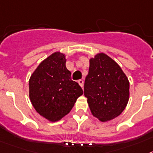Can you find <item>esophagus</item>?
<instances>
[{
  "mask_svg": "<svg viewBox=\"0 0 153 153\" xmlns=\"http://www.w3.org/2000/svg\"><path fill=\"white\" fill-rule=\"evenodd\" d=\"M78 84H79V86H80L81 88H83V87H84V80H83V79H79V80H78Z\"/></svg>",
  "mask_w": 153,
  "mask_h": 153,
  "instance_id": "obj_1",
  "label": "esophagus"
}]
</instances>
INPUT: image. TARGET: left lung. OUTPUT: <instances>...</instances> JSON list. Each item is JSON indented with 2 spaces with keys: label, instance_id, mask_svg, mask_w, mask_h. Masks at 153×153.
Masks as SVG:
<instances>
[{
  "label": "left lung",
  "instance_id": "8db88e82",
  "mask_svg": "<svg viewBox=\"0 0 153 153\" xmlns=\"http://www.w3.org/2000/svg\"><path fill=\"white\" fill-rule=\"evenodd\" d=\"M84 82V95L91 113L101 122H108L122 113L130 96L126 74L112 58L98 53L89 60Z\"/></svg>",
  "mask_w": 153,
  "mask_h": 153
}]
</instances>
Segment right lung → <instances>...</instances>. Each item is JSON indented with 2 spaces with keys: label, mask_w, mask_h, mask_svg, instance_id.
Here are the masks:
<instances>
[{
  "label": "right lung",
  "mask_w": 153,
  "mask_h": 153,
  "mask_svg": "<svg viewBox=\"0 0 153 153\" xmlns=\"http://www.w3.org/2000/svg\"><path fill=\"white\" fill-rule=\"evenodd\" d=\"M64 53L55 51L44 59L30 76L29 96L35 110L50 122L59 121L83 94L79 84L71 79Z\"/></svg>",
  "instance_id": "1"
}]
</instances>
